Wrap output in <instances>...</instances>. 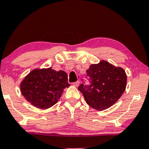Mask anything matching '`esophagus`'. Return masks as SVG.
Masks as SVG:
<instances>
[{
  "mask_svg": "<svg viewBox=\"0 0 149 149\" xmlns=\"http://www.w3.org/2000/svg\"><path fill=\"white\" fill-rule=\"evenodd\" d=\"M72 84H73V86H75V87H78V85H79V84H80V82H79V81L74 82V83H73Z\"/></svg>",
  "mask_w": 149,
  "mask_h": 149,
  "instance_id": "obj_1",
  "label": "esophagus"
}]
</instances>
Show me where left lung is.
<instances>
[{"instance_id": "obj_1", "label": "left lung", "mask_w": 149, "mask_h": 149, "mask_svg": "<svg viewBox=\"0 0 149 149\" xmlns=\"http://www.w3.org/2000/svg\"><path fill=\"white\" fill-rule=\"evenodd\" d=\"M86 72L90 83L85 85L83 82L78 90L83 93L87 104L93 109L102 111L111 107L125 90L127 76L122 68L102 61L90 65Z\"/></svg>"}]
</instances>
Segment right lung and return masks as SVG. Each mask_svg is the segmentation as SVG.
I'll list each match as a JSON object with an SVG mask.
<instances>
[{
	"mask_svg": "<svg viewBox=\"0 0 149 149\" xmlns=\"http://www.w3.org/2000/svg\"><path fill=\"white\" fill-rule=\"evenodd\" d=\"M69 85L66 72L49 68L32 71L22 82L20 88L32 105L45 109L57 103L63 90Z\"/></svg>",
	"mask_w": 149,
	"mask_h": 149,
	"instance_id": "add662e5",
	"label": "right lung"
}]
</instances>
